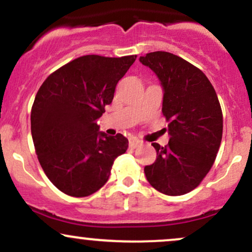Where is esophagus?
<instances>
[{
	"label": "esophagus",
	"mask_w": 252,
	"mask_h": 252,
	"mask_svg": "<svg viewBox=\"0 0 252 252\" xmlns=\"http://www.w3.org/2000/svg\"><path fill=\"white\" fill-rule=\"evenodd\" d=\"M129 146L131 147V148H138V147L142 146V142H141L140 140H137V138H131V140L129 141Z\"/></svg>",
	"instance_id": "1"
}]
</instances>
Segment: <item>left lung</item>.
Masks as SVG:
<instances>
[{"instance_id": "left-lung-1", "label": "left lung", "mask_w": 252, "mask_h": 252, "mask_svg": "<svg viewBox=\"0 0 252 252\" xmlns=\"http://www.w3.org/2000/svg\"><path fill=\"white\" fill-rule=\"evenodd\" d=\"M140 62L162 84V112L170 135L167 146L152 143L158 158L144 167L147 180L163 194H186L215 163L222 136L220 103L204 72L182 58L158 51Z\"/></svg>"}]
</instances>
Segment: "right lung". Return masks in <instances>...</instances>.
Listing matches in <instances>:
<instances>
[{"label":"right lung","mask_w":252,"mask_h":252,"mask_svg":"<svg viewBox=\"0 0 252 252\" xmlns=\"http://www.w3.org/2000/svg\"><path fill=\"white\" fill-rule=\"evenodd\" d=\"M136 57H79L40 86L32 106V137L43 172L65 194L83 198L102 189L115 158L128 149V138L99 132L97 121Z\"/></svg>","instance_id":"obj_1"}]
</instances>
